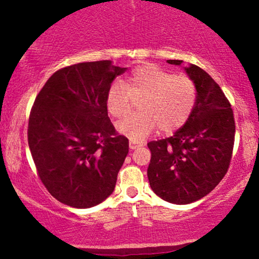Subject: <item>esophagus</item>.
<instances>
[{"label": "esophagus", "mask_w": 259, "mask_h": 259, "mask_svg": "<svg viewBox=\"0 0 259 259\" xmlns=\"http://www.w3.org/2000/svg\"><path fill=\"white\" fill-rule=\"evenodd\" d=\"M129 147L132 148V150H136V148L141 147V144H138V142L130 141V142H129Z\"/></svg>", "instance_id": "esophagus-1"}]
</instances>
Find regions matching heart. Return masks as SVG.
Instances as JSON below:
<instances>
[{"mask_svg":"<svg viewBox=\"0 0 259 259\" xmlns=\"http://www.w3.org/2000/svg\"><path fill=\"white\" fill-rule=\"evenodd\" d=\"M140 101V111L118 123V132L140 141L159 127L163 133L180 129L191 118L197 102L194 80L177 75L153 64L135 68L127 84L114 80L106 95V106L114 118L132 112L134 99Z\"/></svg>","mask_w":259,"mask_h":259,"instance_id":"1","label":"heart"}]
</instances>
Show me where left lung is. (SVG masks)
Masks as SVG:
<instances>
[{"label":"left lung","instance_id":"left-lung-1","mask_svg":"<svg viewBox=\"0 0 259 259\" xmlns=\"http://www.w3.org/2000/svg\"><path fill=\"white\" fill-rule=\"evenodd\" d=\"M167 62L183 63L178 59ZM185 70L197 89L191 118L170 138L147 144L151 189L175 204L200 200L221 183L230 165L235 141L233 108L221 86L197 65Z\"/></svg>","mask_w":259,"mask_h":259}]
</instances>
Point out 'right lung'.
Listing matches in <instances>:
<instances>
[{"label": "right lung", "mask_w": 259, "mask_h": 259, "mask_svg": "<svg viewBox=\"0 0 259 259\" xmlns=\"http://www.w3.org/2000/svg\"><path fill=\"white\" fill-rule=\"evenodd\" d=\"M125 69L112 61L69 65L53 73L35 99L29 148L41 183L67 206L94 207L114 190L129 140L109 120L106 95Z\"/></svg>", "instance_id": "1"}]
</instances>
